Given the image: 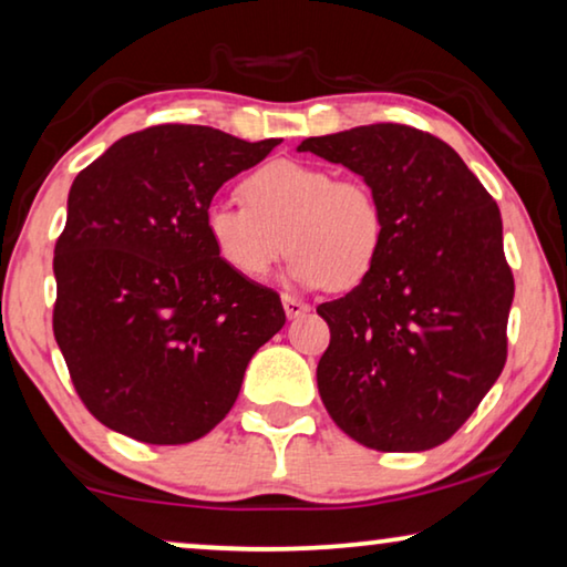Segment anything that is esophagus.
<instances>
[{"label":"esophagus","instance_id":"esophagus-1","mask_svg":"<svg viewBox=\"0 0 567 567\" xmlns=\"http://www.w3.org/2000/svg\"><path fill=\"white\" fill-rule=\"evenodd\" d=\"M281 301H284L286 317H289V319H299L301 315H307V311H309V303L293 299V297H289V293H284Z\"/></svg>","mask_w":567,"mask_h":567}]
</instances>
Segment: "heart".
Instances as JSON below:
<instances>
[{"label":"heart","mask_w":567,"mask_h":567,"mask_svg":"<svg viewBox=\"0 0 567 567\" xmlns=\"http://www.w3.org/2000/svg\"><path fill=\"white\" fill-rule=\"evenodd\" d=\"M245 204L212 202L204 215L217 258L260 281L286 250V278L303 289H352L371 274L385 240L379 194L363 182L301 161H274L243 182Z\"/></svg>","instance_id":"heart-1"}]
</instances>
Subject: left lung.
<instances>
[{
    "label": "left lung",
    "instance_id": "obj_1",
    "mask_svg": "<svg viewBox=\"0 0 567 567\" xmlns=\"http://www.w3.org/2000/svg\"><path fill=\"white\" fill-rule=\"evenodd\" d=\"M299 151L358 174L385 215L371 274L317 307L332 334L317 365L319 396L360 445L437 447L506 363L514 276L496 202L453 147L406 125L307 137Z\"/></svg>",
    "mask_w": 567,
    "mask_h": 567
}]
</instances>
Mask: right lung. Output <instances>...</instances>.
<instances>
[{
  "mask_svg": "<svg viewBox=\"0 0 567 567\" xmlns=\"http://www.w3.org/2000/svg\"><path fill=\"white\" fill-rule=\"evenodd\" d=\"M276 145L158 125L73 178L53 332L81 401L110 430L151 445L204 437L284 327L278 293L227 268L204 227L219 186Z\"/></svg>",
  "mask_w": 567,
  "mask_h": 567,
  "instance_id": "add662e5",
  "label": "right lung"
}]
</instances>
